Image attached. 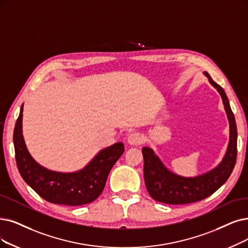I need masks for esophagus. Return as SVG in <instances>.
Returning <instances> with one entry per match:
<instances>
[{
    "label": "esophagus",
    "mask_w": 248,
    "mask_h": 248,
    "mask_svg": "<svg viewBox=\"0 0 248 248\" xmlns=\"http://www.w3.org/2000/svg\"><path fill=\"white\" fill-rule=\"evenodd\" d=\"M127 141L128 143L130 144H141L143 142V137L142 135L140 133V132H131L129 135H128V138H127Z\"/></svg>",
    "instance_id": "esophagus-1"
}]
</instances>
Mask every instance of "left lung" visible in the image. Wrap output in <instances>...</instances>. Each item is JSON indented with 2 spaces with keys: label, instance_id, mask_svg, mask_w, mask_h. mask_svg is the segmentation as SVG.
I'll return each mask as SVG.
<instances>
[{
  "label": "left lung",
  "instance_id": "left-lung-1",
  "mask_svg": "<svg viewBox=\"0 0 248 248\" xmlns=\"http://www.w3.org/2000/svg\"><path fill=\"white\" fill-rule=\"evenodd\" d=\"M211 84L222 96L230 124V140L222 163L214 170L194 178H185L173 174L163 165L150 147L142 148L143 176L146 189L156 202L168 204H186L202 201L228 180L237 158V127L234 114L223 88L216 83L210 74L204 72Z\"/></svg>",
  "mask_w": 248,
  "mask_h": 248
}]
</instances>
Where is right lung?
I'll use <instances>...</instances> for the list:
<instances>
[{"label": "right lung", "instance_id": "add662e5", "mask_svg": "<svg viewBox=\"0 0 248 248\" xmlns=\"http://www.w3.org/2000/svg\"><path fill=\"white\" fill-rule=\"evenodd\" d=\"M22 112L16 121L13 140L16 164L23 180L44 200L56 204L77 206L95 201L104 190L108 173L124 153L122 142L98 153L84 169L59 173L38 165L29 155L22 136Z\"/></svg>", "mask_w": 248, "mask_h": 248}]
</instances>
